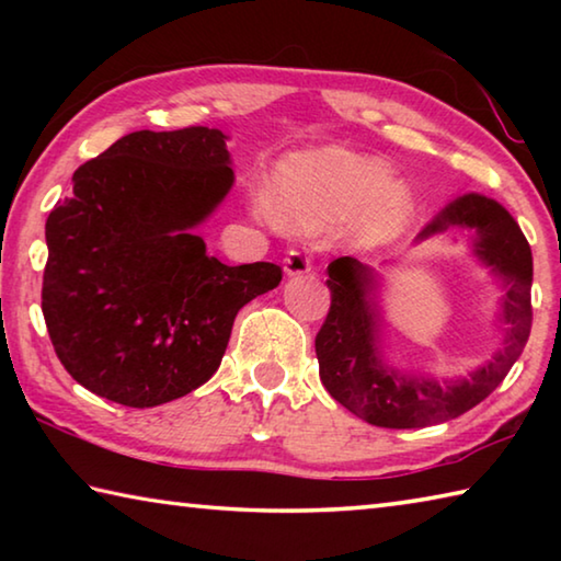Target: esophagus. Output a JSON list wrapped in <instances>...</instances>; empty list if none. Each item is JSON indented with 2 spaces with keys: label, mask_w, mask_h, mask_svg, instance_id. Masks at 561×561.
<instances>
[{
  "label": "esophagus",
  "mask_w": 561,
  "mask_h": 561,
  "mask_svg": "<svg viewBox=\"0 0 561 561\" xmlns=\"http://www.w3.org/2000/svg\"><path fill=\"white\" fill-rule=\"evenodd\" d=\"M284 272H287V277H299V274H309L311 262L304 252L291 250L287 257H284Z\"/></svg>",
  "instance_id": "34e87169"
}]
</instances>
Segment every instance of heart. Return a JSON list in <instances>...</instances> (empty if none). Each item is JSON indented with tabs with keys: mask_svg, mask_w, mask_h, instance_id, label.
<instances>
[{
	"mask_svg": "<svg viewBox=\"0 0 561 561\" xmlns=\"http://www.w3.org/2000/svg\"><path fill=\"white\" fill-rule=\"evenodd\" d=\"M393 173L386 158L336 146L299 153L274 170L270 197H254V213L297 234L341 227L348 244L378 250L396 242L415 213L413 190Z\"/></svg>",
	"mask_w": 561,
	"mask_h": 561,
	"instance_id": "obj_1",
	"label": "heart"
}]
</instances>
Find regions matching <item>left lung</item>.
Returning <instances> with one entry per match:
<instances>
[{"mask_svg":"<svg viewBox=\"0 0 561 561\" xmlns=\"http://www.w3.org/2000/svg\"><path fill=\"white\" fill-rule=\"evenodd\" d=\"M453 230L470 232V250L495 274L505 324L502 346L468 376L435 381L396 368L383 356L381 274L354 257L329 264L331 309L317 334L319 376L331 398L378 428H425L453 421L505 381L531 329V250L505 207L468 193L445 205L417 232L415 242Z\"/></svg>","mask_w":561,"mask_h":561,"instance_id":"obj_1","label":"left lung"}]
</instances>
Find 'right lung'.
<instances>
[{
    "instance_id": "1",
    "label": "right lung",
    "mask_w": 561,
    "mask_h": 561,
    "mask_svg": "<svg viewBox=\"0 0 561 561\" xmlns=\"http://www.w3.org/2000/svg\"><path fill=\"white\" fill-rule=\"evenodd\" d=\"M217 128L136 130L73 173L46 220L42 311L73 381L128 408L203 386L237 311L282 282L272 262L230 267L195 232L232 190Z\"/></svg>"
}]
</instances>
